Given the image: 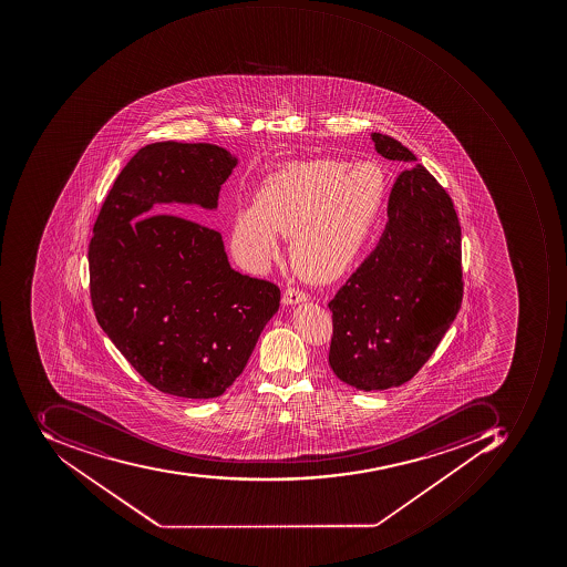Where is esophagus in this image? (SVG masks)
Masks as SVG:
<instances>
[{"mask_svg": "<svg viewBox=\"0 0 567 567\" xmlns=\"http://www.w3.org/2000/svg\"><path fill=\"white\" fill-rule=\"evenodd\" d=\"M308 297H306V293L302 292V290L293 289V287H289V289H286V292H284V297H281V301H284V305L292 306V305H299V302H305Z\"/></svg>", "mask_w": 567, "mask_h": 567, "instance_id": "1", "label": "esophagus"}]
</instances>
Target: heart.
<instances>
[{"instance_id":"1","label":"heart","mask_w":567,"mask_h":567,"mask_svg":"<svg viewBox=\"0 0 567 567\" xmlns=\"http://www.w3.org/2000/svg\"><path fill=\"white\" fill-rule=\"evenodd\" d=\"M386 190L385 169L373 162L290 163L266 178L255 205L237 209L231 252L247 270H266L280 256V234L290 237V259L302 277L339 280L367 250Z\"/></svg>"}]
</instances>
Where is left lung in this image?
Returning <instances> with one entry per match:
<instances>
[{
  "instance_id": "8db88e82",
  "label": "left lung",
  "mask_w": 567,
  "mask_h": 567,
  "mask_svg": "<svg viewBox=\"0 0 567 567\" xmlns=\"http://www.w3.org/2000/svg\"><path fill=\"white\" fill-rule=\"evenodd\" d=\"M374 150L404 172L382 239L331 299L328 362L371 392L409 382L435 352L463 302L461 227L451 196L408 147L373 132Z\"/></svg>"
}]
</instances>
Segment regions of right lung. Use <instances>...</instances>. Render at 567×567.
Returning <instances> with one entry per match:
<instances>
[{"instance_id":"obj_1","label":"right lung","mask_w":567,"mask_h":567,"mask_svg":"<svg viewBox=\"0 0 567 567\" xmlns=\"http://www.w3.org/2000/svg\"><path fill=\"white\" fill-rule=\"evenodd\" d=\"M237 163L215 144H147L116 177L89 244L97 323L175 398H220L280 306L275 284L231 268L220 231L183 218L216 209Z\"/></svg>"}]
</instances>
